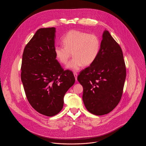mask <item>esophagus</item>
<instances>
[{
  "instance_id": "1",
  "label": "esophagus",
  "mask_w": 146,
  "mask_h": 146,
  "mask_svg": "<svg viewBox=\"0 0 146 146\" xmlns=\"http://www.w3.org/2000/svg\"><path fill=\"white\" fill-rule=\"evenodd\" d=\"M74 77H75V79H76V80H77V76H78V74H77V73H76V72H74Z\"/></svg>"
}]
</instances>
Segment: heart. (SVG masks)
<instances>
[{
	"label": "heart",
	"mask_w": 146,
	"mask_h": 146,
	"mask_svg": "<svg viewBox=\"0 0 146 146\" xmlns=\"http://www.w3.org/2000/svg\"><path fill=\"white\" fill-rule=\"evenodd\" d=\"M64 46H56L54 52L56 59L62 64L73 58L67 68L77 71L83 65L89 66L95 61L100 52V40L96 35L88 34L78 30H71L62 38Z\"/></svg>",
	"instance_id": "obj_1"
}]
</instances>
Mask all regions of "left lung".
Here are the masks:
<instances>
[{"label": "left lung", "instance_id": "8db88e82", "mask_svg": "<svg viewBox=\"0 0 146 146\" xmlns=\"http://www.w3.org/2000/svg\"><path fill=\"white\" fill-rule=\"evenodd\" d=\"M123 57L120 46L105 30L96 59L77 78L83 87L84 104L91 113L108 114L120 102L126 78Z\"/></svg>", "mask_w": 146, "mask_h": 146}]
</instances>
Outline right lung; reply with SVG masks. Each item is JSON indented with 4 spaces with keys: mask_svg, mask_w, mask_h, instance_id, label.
<instances>
[{
    "mask_svg": "<svg viewBox=\"0 0 146 146\" xmlns=\"http://www.w3.org/2000/svg\"><path fill=\"white\" fill-rule=\"evenodd\" d=\"M56 28H40L25 46L21 78L29 103L36 111L52 117L62 109L65 94L75 82L54 52Z\"/></svg>",
    "mask_w": 146,
    "mask_h": 146,
    "instance_id": "obj_1",
    "label": "right lung"
}]
</instances>
